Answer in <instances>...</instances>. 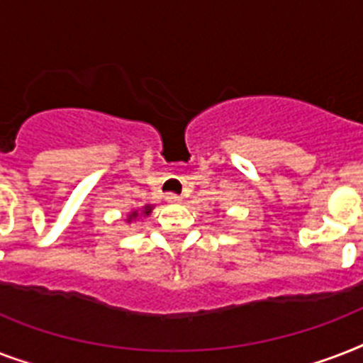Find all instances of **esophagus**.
Returning <instances> with one entry per match:
<instances>
[{
	"label": "esophagus",
	"instance_id": "1",
	"mask_svg": "<svg viewBox=\"0 0 363 363\" xmlns=\"http://www.w3.org/2000/svg\"><path fill=\"white\" fill-rule=\"evenodd\" d=\"M165 199H167L169 203H179V201H181V196H177V194H167Z\"/></svg>",
	"mask_w": 363,
	"mask_h": 363
}]
</instances>
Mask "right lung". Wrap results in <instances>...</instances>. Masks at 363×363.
Masks as SVG:
<instances>
[{
  "label": "right lung",
  "mask_w": 363,
  "mask_h": 363,
  "mask_svg": "<svg viewBox=\"0 0 363 363\" xmlns=\"http://www.w3.org/2000/svg\"><path fill=\"white\" fill-rule=\"evenodd\" d=\"M152 205H145V207H143L141 209V213H139V211H131L130 215H128V222H131V220H135L137 216L141 215V216H148L150 215V213H152Z\"/></svg>",
  "instance_id": "obj_1"
}]
</instances>
